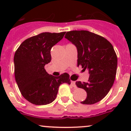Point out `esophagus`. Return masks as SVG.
Returning <instances> with one entry per match:
<instances>
[{"instance_id":"esophagus-1","label":"esophagus","mask_w":131,"mask_h":131,"mask_svg":"<svg viewBox=\"0 0 131 131\" xmlns=\"http://www.w3.org/2000/svg\"><path fill=\"white\" fill-rule=\"evenodd\" d=\"M71 85H73L74 88H76V82L75 81H71Z\"/></svg>"}]
</instances>
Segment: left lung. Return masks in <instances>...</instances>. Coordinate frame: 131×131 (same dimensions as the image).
Wrapping results in <instances>:
<instances>
[{
	"mask_svg": "<svg viewBox=\"0 0 131 131\" xmlns=\"http://www.w3.org/2000/svg\"><path fill=\"white\" fill-rule=\"evenodd\" d=\"M66 39L78 50V66L88 70V82H76V85L87 92L82 104L92 105L102 100L109 92L116 74V54L113 46L103 37L88 31L67 32Z\"/></svg>",
	"mask_w": 131,
	"mask_h": 131,
	"instance_id": "obj_1",
	"label": "left lung"
}]
</instances>
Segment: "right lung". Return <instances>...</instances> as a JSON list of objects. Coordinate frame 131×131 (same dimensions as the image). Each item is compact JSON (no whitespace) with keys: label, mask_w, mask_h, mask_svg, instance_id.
I'll use <instances>...</instances> for the list:
<instances>
[{"label":"right lung","mask_w":131,"mask_h":131,"mask_svg":"<svg viewBox=\"0 0 131 131\" xmlns=\"http://www.w3.org/2000/svg\"><path fill=\"white\" fill-rule=\"evenodd\" d=\"M65 33H40L23 42L15 53L16 82L24 98L32 104L52 103L56 99L60 85L71 84L68 73L53 76L44 68L51 61V49Z\"/></svg>","instance_id":"right-lung-1"}]
</instances>
